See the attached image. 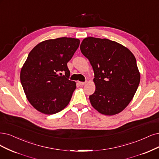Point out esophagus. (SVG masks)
<instances>
[{"label": "esophagus", "instance_id": "obj_1", "mask_svg": "<svg viewBox=\"0 0 159 159\" xmlns=\"http://www.w3.org/2000/svg\"><path fill=\"white\" fill-rule=\"evenodd\" d=\"M79 83L80 85L83 86V85H84L86 84V82H79Z\"/></svg>", "mask_w": 159, "mask_h": 159}]
</instances>
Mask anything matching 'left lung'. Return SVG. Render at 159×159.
I'll return each mask as SVG.
<instances>
[{"label": "left lung", "instance_id": "8db88e82", "mask_svg": "<svg viewBox=\"0 0 159 159\" xmlns=\"http://www.w3.org/2000/svg\"><path fill=\"white\" fill-rule=\"evenodd\" d=\"M80 49L94 71L96 90L89 97L92 107L105 115L120 113L140 82L136 57L126 47L107 39L85 38Z\"/></svg>", "mask_w": 159, "mask_h": 159}]
</instances>
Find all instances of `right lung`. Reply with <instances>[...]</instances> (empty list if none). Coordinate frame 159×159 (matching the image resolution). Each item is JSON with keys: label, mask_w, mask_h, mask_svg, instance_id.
Returning <instances> with one entry per match:
<instances>
[{"label": "right lung", "mask_w": 159, "mask_h": 159, "mask_svg": "<svg viewBox=\"0 0 159 159\" xmlns=\"http://www.w3.org/2000/svg\"><path fill=\"white\" fill-rule=\"evenodd\" d=\"M79 44L80 40L75 38L49 39L29 52L21 69L20 80L28 101L39 112L55 114L69 104L76 86L68 79L67 63Z\"/></svg>", "instance_id": "1"}]
</instances>
